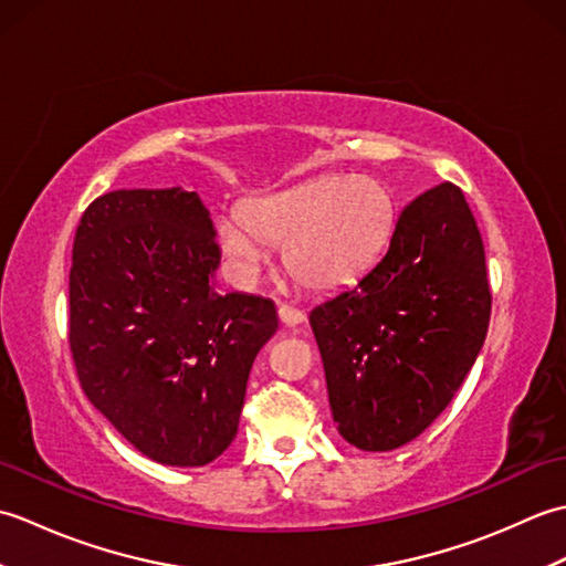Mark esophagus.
<instances>
[{
  "label": "esophagus",
  "mask_w": 566,
  "mask_h": 566,
  "mask_svg": "<svg viewBox=\"0 0 566 566\" xmlns=\"http://www.w3.org/2000/svg\"><path fill=\"white\" fill-rule=\"evenodd\" d=\"M280 321L284 323V326H298V323L304 321V314L294 306H286V304H280Z\"/></svg>",
  "instance_id": "34e87169"
}]
</instances>
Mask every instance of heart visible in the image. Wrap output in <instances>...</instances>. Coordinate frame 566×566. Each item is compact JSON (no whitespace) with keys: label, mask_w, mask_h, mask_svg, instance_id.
Returning <instances> with one entry per match:
<instances>
[{"label":"heart","mask_w":566,"mask_h":566,"mask_svg":"<svg viewBox=\"0 0 566 566\" xmlns=\"http://www.w3.org/2000/svg\"><path fill=\"white\" fill-rule=\"evenodd\" d=\"M399 207L387 182L369 175H326L245 203L226 216L219 243L233 268L250 276L282 245L284 272L308 292L355 284L394 235Z\"/></svg>","instance_id":"obj_1"}]
</instances>
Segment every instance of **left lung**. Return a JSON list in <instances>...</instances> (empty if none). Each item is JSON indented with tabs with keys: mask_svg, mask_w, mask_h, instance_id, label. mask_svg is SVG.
<instances>
[{
	"mask_svg": "<svg viewBox=\"0 0 566 566\" xmlns=\"http://www.w3.org/2000/svg\"><path fill=\"white\" fill-rule=\"evenodd\" d=\"M491 290L482 233L452 182L406 203L387 255L311 311L333 420L367 452L418 438L482 350Z\"/></svg>",
	"mask_w": 566,
	"mask_h": 566,
	"instance_id": "8db88e82",
	"label": "left lung"
}]
</instances>
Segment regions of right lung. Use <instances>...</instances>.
<instances>
[{
	"mask_svg": "<svg viewBox=\"0 0 566 566\" xmlns=\"http://www.w3.org/2000/svg\"><path fill=\"white\" fill-rule=\"evenodd\" d=\"M197 191L118 189L84 209L70 268L67 343L84 396L160 464L203 467L238 432L272 298L221 294Z\"/></svg>",
	"mask_w": 566,
	"mask_h": 566,
	"instance_id": "right-lung-1",
	"label": "right lung"
}]
</instances>
